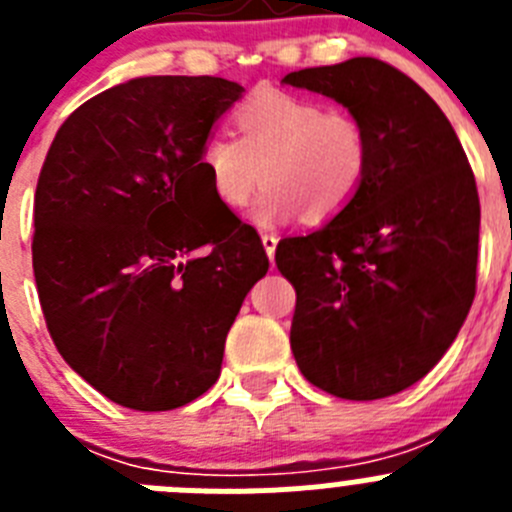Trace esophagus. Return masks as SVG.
Wrapping results in <instances>:
<instances>
[{
	"label": "esophagus",
	"mask_w": 512,
	"mask_h": 512,
	"mask_svg": "<svg viewBox=\"0 0 512 512\" xmlns=\"http://www.w3.org/2000/svg\"><path fill=\"white\" fill-rule=\"evenodd\" d=\"M261 243H264L266 256H269V261H271V264H274V251H277L279 238L274 233H264V235H261Z\"/></svg>",
	"instance_id": "34e87169"
}]
</instances>
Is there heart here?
Wrapping results in <instances>:
<instances>
[{"label": "heart", "mask_w": 512, "mask_h": 512, "mask_svg": "<svg viewBox=\"0 0 512 512\" xmlns=\"http://www.w3.org/2000/svg\"><path fill=\"white\" fill-rule=\"evenodd\" d=\"M235 138L210 135L197 171L220 205H248L259 225L287 223L300 210L310 223L336 217L361 189L372 138L351 112L325 110L318 99L261 89L233 112Z\"/></svg>", "instance_id": "obj_1"}]
</instances>
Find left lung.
I'll list each match as a JSON object with an SVG mask.
<instances>
[{"mask_svg": "<svg viewBox=\"0 0 512 512\" xmlns=\"http://www.w3.org/2000/svg\"><path fill=\"white\" fill-rule=\"evenodd\" d=\"M284 84L336 99L372 138L354 200L320 230L277 246L297 292L292 354L328 395L390 397L431 372L472 307V166L441 107L379 58L302 69Z\"/></svg>", "mask_w": 512, "mask_h": 512, "instance_id": "obj_1", "label": "left lung"}]
</instances>
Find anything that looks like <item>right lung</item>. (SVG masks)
I'll use <instances>...</instances> for the list:
<instances>
[{
    "label": "right lung",
    "mask_w": 512,
    "mask_h": 512,
    "mask_svg": "<svg viewBox=\"0 0 512 512\" xmlns=\"http://www.w3.org/2000/svg\"><path fill=\"white\" fill-rule=\"evenodd\" d=\"M243 87L140 76L58 128L35 189L33 271L58 354L122 408H182L220 377L225 336L269 269L251 225L197 171ZM216 202L202 218L199 192Z\"/></svg>",
    "instance_id": "obj_1"
}]
</instances>
